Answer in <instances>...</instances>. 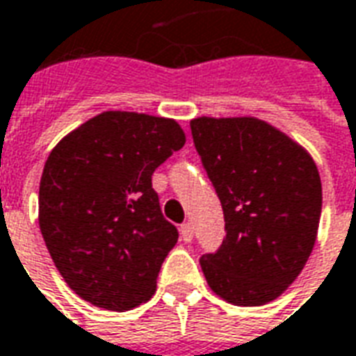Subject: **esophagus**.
I'll return each mask as SVG.
<instances>
[{
    "label": "esophagus",
    "instance_id": "obj_1",
    "mask_svg": "<svg viewBox=\"0 0 356 356\" xmlns=\"http://www.w3.org/2000/svg\"><path fill=\"white\" fill-rule=\"evenodd\" d=\"M180 237H181V241H186V243L193 241V225L189 224V222H186V224L180 225Z\"/></svg>",
    "mask_w": 356,
    "mask_h": 356
}]
</instances>
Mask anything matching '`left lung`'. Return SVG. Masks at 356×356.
<instances>
[{
    "label": "left lung",
    "instance_id": "left-lung-1",
    "mask_svg": "<svg viewBox=\"0 0 356 356\" xmlns=\"http://www.w3.org/2000/svg\"><path fill=\"white\" fill-rule=\"evenodd\" d=\"M191 134L224 210L225 238L201 258L210 290L254 307L273 302L309 260L323 186L305 147L256 118H195Z\"/></svg>",
    "mask_w": 356,
    "mask_h": 356
}]
</instances>
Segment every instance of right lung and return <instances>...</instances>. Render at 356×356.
<instances>
[{
  "instance_id": "1",
  "label": "right lung",
  "mask_w": 356,
  "mask_h": 356,
  "mask_svg": "<svg viewBox=\"0 0 356 356\" xmlns=\"http://www.w3.org/2000/svg\"><path fill=\"white\" fill-rule=\"evenodd\" d=\"M186 144L175 119L102 111L53 147L40 181V229L75 294L129 311L147 302L178 232L152 175Z\"/></svg>"
}]
</instances>
